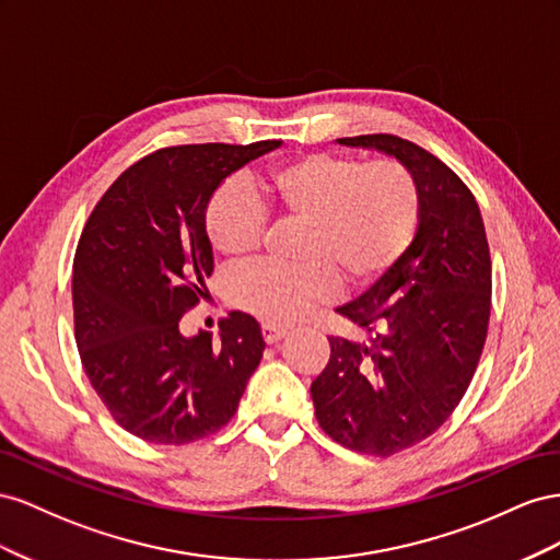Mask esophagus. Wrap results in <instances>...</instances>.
<instances>
[{
    "mask_svg": "<svg viewBox=\"0 0 560 560\" xmlns=\"http://www.w3.org/2000/svg\"><path fill=\"white\" fill-rule=\"evenodd\" d=\"M285 332H289L285 328H277V326H269V324L262 326V338H265L267 345H277L279 340L285 338Z\"/></svg>",
    "mask_w": 560,
    "mask_h": 560,
    "instance_id": "esophagus-1",
    "label": "esophagus"
}]
</instances>
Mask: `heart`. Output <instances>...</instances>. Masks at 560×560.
I'll return each mask as SVG.
<instances>
[{"mask_svg": "<svg viewBox=\"0 0 560 560\" xmlns=\"http://www.w3.org/2000/svg\"><path fill=\"white\" fill-rule=\"evenodd\" d=\"M267 213L300 225L298 265H253L228 279V300L269 326L293 324L340 291L371 289L412 244L420 195L396 162L310 152L269 166L255 197L220 185L203 211L213 250L242 260L260 244Z\"/></svg>", "mask_w": 560, "mask_h": 560, "instance_id": "heart-1", "label": "heart"}]
</instances>
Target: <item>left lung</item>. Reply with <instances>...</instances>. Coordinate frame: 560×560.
Returning a JSON list of instances; mask_svg holds the SVG:
<instances>
[{
    "label": "left lung",
    "instance_id": "8db88e82",
    "mask_svg": "<svg viewBox=\"0 0 560 560\" xmlns=\"http://www.w3.org/2000/svg\"><path fill=\"white\" fill-rule=\"evenodd\" d=\"M394 156L420 195L412 244L387 277L338 314L369 340L328 338L312 401L326 434L389 457L451 418L481 359L490 318V250L469 187L441 159L389 133L338 138Z\"/></svg>",
    "mask_w": 560,
    "mask_h": 560
}]
</instances>
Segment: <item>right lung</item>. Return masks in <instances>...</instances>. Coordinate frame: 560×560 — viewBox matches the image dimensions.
I'll use <instances>...</instances> for the list:
<instances>
[{"instance_id": "add662e5", "label": "right lung", "mask_w": 560, "mask_h": 560, "mask_svg": "<svg viewBox=\"0 0 560 560\" xmlns=\"http://www.w3.org/2000/svg\"><path fill=\"white\" fill-rule=\"evenodd\" d=\"M279 148H164L140 159L95 203L72 271L74 340L86 377L129 434L162 445L211 436L238 408L265 351L260 324L232 312L185 338L180 318L213 275L203 211L222 180Z\"/></svg>"}]
</instances>
